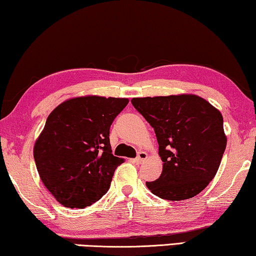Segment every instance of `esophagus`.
<instances>
[{"label": "esophagus", "mask_w": 256, "mask_h": 256, "mask_svg": "<svg viewBox=\"0 0 256 256\" xmlns=\"http://www.w3.org/2000/svg\"><path fill=\"white\" fill-rule=\"evenodd\" d=\"M147 158V154L144 152H140L139 154H138V156H136V158L133 160V162L136 163V164H140L141 162H144V160Z\"/></svg>", "instance_id": "1"}]
</instances>
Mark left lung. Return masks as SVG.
<instances>
[{
	"label": "left lung",
	"instance_id": "8db88e82",
	"mask_svg": "<svg viewBox=\"0 0 256 256\" xmlns=\"http://www.w3.org/2000/svg\"><path fill=\"white\" fill-rule=\"evenodd\" d=\"M132 104L154 128L162 174L147 182L152 194L180 201L207 188L218 170L226 147L223 116L194 94L133 98Z\"/></svg>",
	"mask_w": 256,
	"mask_h": 256
}]
</instances>
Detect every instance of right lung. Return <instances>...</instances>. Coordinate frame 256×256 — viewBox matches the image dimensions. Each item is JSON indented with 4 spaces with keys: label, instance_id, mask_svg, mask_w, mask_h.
<instances>
[{
    "label": "right lung",
    "instance_id": "add662e5",
    "mask_svg": "<svg viewBox=\"0 0 256 256\" xmlns=\"http://www.w3.org/2000/svg\"><path fill=\"white\" fill-rule=\"evenodd\" d=\"M128 104L125 98H72L50 112L33 155L39 176L68 208H85L108 192L124 160L112 154L109 130Z\"/></svg>",
    "mask_w": 256,
    "mask_h": 256
}]
</instances>
